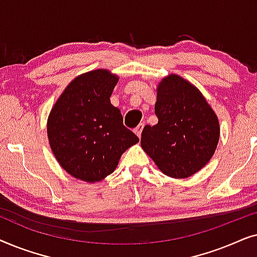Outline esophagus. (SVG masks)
Instances as JSON below:
<instances>
[{"label":"esophagus","mask_w":257,"mask_h":257,"mask_svg":"<svg viewBox=\"0 0 257 257\" xmlns=\"http://www.w3.org/2000/svg\"><path fill=\"white\" fill-rule=\"evenodd\" d=\"M143 128H144V124H143V122H140V124H139L138 126H137V127L135 128V133H136V135H137V136H138V137H139V138H140V137H142V132H143Z\"/></svg>","instance_id":"34e87169"}]
</instances>
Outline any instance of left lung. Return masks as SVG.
Instances as JSON below:
<instances>
[{
  "label": "left lung",
  "mask_w": 257,
  "mask_h": 257,
  "mask_svg": "<svg viewBox=\"0 0 257 257\" xmlns=\"http://www.w3.org/2000/svg\"><path fill=\"white\" fill-rule=\"evenodd\" d=\"M158 124L146 125L142 147L165 175L185 179L201 170L215 152L220 125L196 87L178 75L161 80L154 106Z\"/></svg>",
  "instance_id": "obj_1"
}]
</instances>
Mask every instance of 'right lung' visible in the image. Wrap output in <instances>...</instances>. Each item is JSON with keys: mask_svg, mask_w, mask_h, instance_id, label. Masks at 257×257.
<instances>
[{"mask_svg": "<svg viewBox=\"0 0 257 257\" xmlns=\"http://www.w3.org/2000/svg\"><path fill=\"white\" fill-rule=\"evenodd\" d=\"M118 77L98 69L76 77L63 91L48 118V138L59 165L85 182L103 180L126 150L139 142L122 124L110 97Z\"/></svg>", "mask_w": 257, "mask_h": 257, "instance_id": "1", "label": "right lung"}]
</instances>
